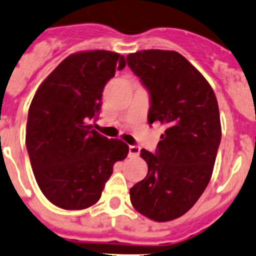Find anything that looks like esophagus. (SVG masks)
Returning a JSON list of instances; mask_svg holds the SVG:
<instances>
[{
	"label": "esophagus",
	"mask_w": 256,
	"mask_h": 256,
	"mask_svg": "<svg viewBox=\"0 0 256 256\" xmlns=\"http://www.w3.org/2000/svg\"><path fill=\"white\" fill-rule=\"evenodd\" d=\"M140 148L138 146H130V157H138Z\"/></svg>",
	"instance_id": "esophagus-1"
}]
</instances>
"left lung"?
Returning a JSON list of instances; mask_svg holds the SVG:
<instances>
[{
	"instance_id": "left-lung-1",
	"label": "left lung",
	"mask_w": 256,
	"mask_h": 256,
	"mask_svg": "<svg viewBox=\"0 0 256 256\" xmlns=\"http://www.w3.org/2000/svg\"><path fill=\"white\" fill-rule=\"evenodd\" d=\"M126 64L150 94L148 123L166 128L154 153L140 150L148 174L130 190V202L150 220L171 221L210 182L221 140L218 100L202 74L176 51H138Z\"/></svg>"
}]
</instances>
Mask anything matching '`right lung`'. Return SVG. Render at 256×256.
<instances>
[{
	"instance_id": "obj_1",
	"label": "right lung",
	"mask_w": 256,
	"mask_h": 256,
	"mask_svg": "<svg viewBox=\"0 0 256 256\" xmlns=\"http://www.w3.org/2000/svg\"><path fill=\"white\" fill-rule=\"evenodd\" d=\"M126 66L119 54L106 50L68 56L38 86L28 116L26 148L38 187L65 210H82L100 198L116 160L128 146L93 130L102 94L116 70Z\"/></svg>"
}]
</instances>
